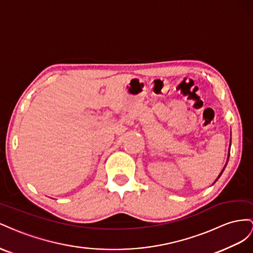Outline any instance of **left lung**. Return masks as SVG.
I'll return each mask as SVG.
<instances>
[{
    "label": "left lung",
    "instance_id": "obj_1",
    "mask_svg": "<svg viewBox=\"0 0 253 253\" xmlns=\"http://www.w3.org/2000/svg\"><path fill=\"white\" fill-rule=\"evenodd\" d=\"M223 169H222V171H223ZM222 171H221V172H220V175H221V174H222ZM220 175H219V177H220Z\"/></svg>",
    "mask_w": 253,
    "mask_h": 253
}]
</instances>
